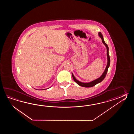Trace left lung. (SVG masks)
Segmentation results:
<instances>
[{
	"mask_svg": "<svg viewBox=\"0 0 134 134\" xmlns=\"http://www.w3.org/2000/svg\"><path fill=\"white\" fill-rule=\"evenodd\" d=\"M99 37H100V38L102 39V42L105 45V46L106 47L107 49V66L106 67L104 71L103 72V74H102V75L99 77L98 79H97L96 80H94L88 83H84L82 82H80V81H79L78 80H77L75 77H74V75L72 73V77L73 78V80H74V81L77 83V84L80 85V86H81L83 87H86V88H89V87H93L94 86L96 85L97 84H98L99 83L102 82L103 81V80H104V79L105 78L106 75L107 74V71H108V69L109 67L110 66V58L109 57V47L107 44L105 42H104V39H103V36L102 33L100 32H99Z\"/></svg>",
	"mask_w": 134,
	"mask_h": 134,
	"instance_id": "1",
	"label": "left lung"
}]
</instances>
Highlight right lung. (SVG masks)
I'll return each mask as SVG.
<instances>
[{
    "label": "right lung",
    "instance_id": "obj_1",
    "mask_svg": "<svg viewBox=\"0 0 134 134\" xmlns=\"http://www.w3.org/2000/svg\"><path fill=\"white\" fill-rule=\"evenodd\" d=\"M47 88H46V89H43V90H47Z\"/></svg>",
    "mask_w": 134,
    "mask_h": 134
}]
</instances>
